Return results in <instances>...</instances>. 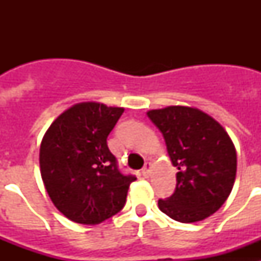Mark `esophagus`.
<instances>
[{
	"instance_id": "obj_1",
	"label": "esophagus",
	"mask_w": 261,
	"mask_h": 261,
	"mask_svg": "<svg viewBox=\"0 0 261 261\" xmlns=\"http://www.w3.org/2000/svg\"><path fill=\"white\" fill-rule=\"evenodd\" d=\"M141 172H142V175H144L145 177L149 176V175H150V172H151V163L150 162L145 163V166L142 167Z\"/></svg>"
}]
</instances>
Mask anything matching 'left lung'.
<instances>
[{
  "instance_id": "1",
  "label": "left lung",
  "mask_w": 261,
  "mask_h": 261,
  "mask_svg": "<svg viewBox=\"0 0 261 261\" xmlns=\"http://www.w3.org/2000/svg\"><path fill=\"white\" fill-rule=\"evenodd\" d=\"M147 116L162 132L176 188L158 200L161 212L177 222L191 223L216 213L229 197L237 175V151L218 121L184 106L151 110Z\"/></svg>"
}]
</instances>
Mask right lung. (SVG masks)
I'll return each mask as SVG.
<instances>
[{
  "mask_svg": "<svg viewBox=\"0 0 261 261\" xmlns=\"http://www.w3.org/2000/svg\"><path fill=\"white\" fill-rule=\"evenodd\" d=\"M124 108L78 103L62 112L45 132L39 163L45 190L73 222L96 225L124 208L133 175H124L107 137Z\"/></svg>",
  "mask_w": 261,
  "mask_h": 261,
  "instance_id": "obj_1",
  "label": "right lung"
}]
</instances>
